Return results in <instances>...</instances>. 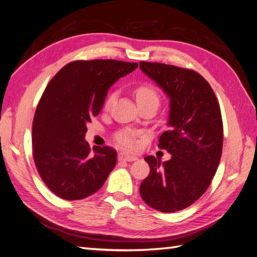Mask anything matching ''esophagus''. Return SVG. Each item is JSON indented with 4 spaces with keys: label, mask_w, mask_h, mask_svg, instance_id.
<instances>
[{
    "label": "esophagus",
    "mask_w": 257,
    "mask_h": 257,
    "mask_svg": "<svg viewBox=\"0 0 257 257\" xmlns=\"http://www.w3.org/2000/svg\"><path fill=\"white\" fill-rule=\"evenodd\" d=\"M118 159L119 161H124V162H134L138 159V157L134 155H131V154H127V153H121L118 155Z\"/></svg>",
    "instance_id": "obj_1"
}]
</instances>
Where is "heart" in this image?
<instances>
[{"label": "heart", "mask_w": 257, "mask_h": 257, "mask_svg": "<svg viewBox=\"0 0 257 257\" xmlns=\"http://www.w3.org/2000/svg\"><path fill=\"white\" fill-rule=\"evenodd\" d=\"M116 95H117L116 91H112V92L107 94L104 101L105 110L110 109L111 105L114 103V101L116 99ZM134 95L139 106L146 105V104L158 105L159 101H161V95H159L157 89L150 83H143V84L138 85V87L134 89ZM138 138H139L138 134L128 130L121 131V132H118L115 136L117 143L125 148H128V150H132V148L136 147V145H138Z\"/></svg>", "instance_id": "heart-1"}]
</instances>
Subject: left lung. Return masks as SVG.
I'll use <instances>...</instances> for the list:
<instances>
[{
  "label": "left lung",
  "mask_w": 257,
  "mask_h": 257,
  "mask_svg": "<svg viewBox=\"0 0 257 257\" xmlns=\"http://www.w3.org/2000/svg\"><path fill=\"white\" fill-rule=\"evenodd\" d=\"M140 67L170 99L169 130L158 147L172 155L163 164L145 157L151 172L140 193L153 209L176 212L206 192L218 169L223 146L220 105L209 82L195 70L146 61Z\"/></svg>",
  "instance_id": "left-lung-1"
}]
</instances>
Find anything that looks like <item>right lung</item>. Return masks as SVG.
I'll return each mask as SVG.
<instances>
[{"label": "right lung", "mask_w": 257, "mask_h": 257, "mask_svg": "<svg viewBox=\"0 0 257 257\" xmlns=\"http://www.w3.org/2000/svg\"><path fill=\"white\" fill-rule=\"evenodd\" d=\"M113 59L76 60L56 73L45 89L33 121V156L51 192L80 200L98 191L115 167L116 151L94 146L84 135L100 113L107 89L138 68Z\"/></svg>", "instance_id": "obj_1"}]
</instances>
